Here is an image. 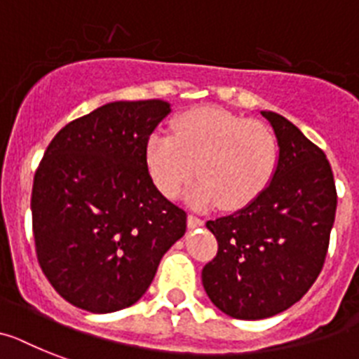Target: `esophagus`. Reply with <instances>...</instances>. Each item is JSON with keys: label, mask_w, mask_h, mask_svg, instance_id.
Returning <instances> with one entry per match:
<instances>
[{"label": "esophagus", "mask_w": 359, "mask_h": 359, "mask_svg": "<svg viewBox=\"0 0 359 359\" xmlns=\"http://www.w3.org/2000/svg\"><path fill=\"white\" fill-rule=\"evenodd\" d=\"M203 224H204L203 219H198V217L195 215H188V228L195 230V228H201Z\"/></svg>", "instance_id": "1"}]
</instances>
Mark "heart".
<instances>
[{"label":"heart","instance_id":"obj_1","mask_svg":"<svg viewBox=\"0 0 359 359\" xmlns=\"http://www.w3.org/2000/svg\"><path fill=\"white\" fill-rule=\"evenodd\" d=\"M146 165L162 195L175 198L197 177L194 206L236 212L255 203L272 184L279 140L266 123L219 107L180 113L171 135L155 131L146 142Z\"/></svg>","mask_w":359,"mask_h":359}]
</instances>
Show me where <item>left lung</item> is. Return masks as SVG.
Segmentation results:
<instances>
[{
	"label": "left lung",
	"mask_w": 359,
	"mask_h": 359,
	"mask_svg": "<svg viewBox=\"0 0 359 359\" xmlns=\"http://www.w3.org/2000/svg\"><path fill=\"white\" fill-rule=\"evenodd\" d=\"M261 114L279 140L276 177L255 203L206 222L219 250L203 268L213 305L246 321L290 309L314 285L338 204L325 153L285 116Z\"/></svg>",
	"instance_id": "1"
}]
</instances>
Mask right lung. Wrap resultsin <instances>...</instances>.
Listing matches in <instances>:
<instances>
[{
  "mask_svg": "<svg viewBox=\"0 0 359 359\" xmlns=\"http://www.w3.org/2000/svg\"><path fill=\"white\" fill-rule=\"evenodd\" d=\"M170 111L164 100L102 105L60 129L36 170L38 261L78 309L109 314L135 305L186 233V212L156 189L144 155Z\"/></svg>",
  "mask_w": 359,
  "mask_h": 359,
  "instance_id": "right-lung-1",
  "label": "right lung"
}]
</instances>
